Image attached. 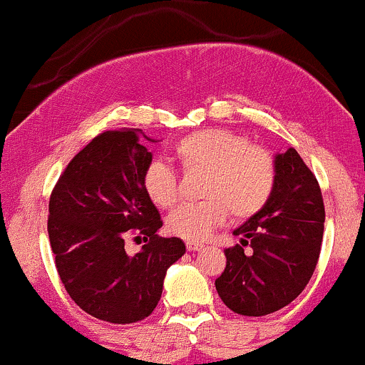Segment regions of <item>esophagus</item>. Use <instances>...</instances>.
<instances>
[{
	"label": "esophagus",
	"instance_id": "34e87169",
	"mask_svg": "<svg viewBox=\"0 0 365 365\" xmlns=\"http://www.w3.org/2000/svg\"><path fill=\"white\" fill-rule=\"evenodd\" d=\"M187 250H190V252H195V250H200L202 249V244H199V242H192V240H187Z\"/></svg>",
	"mask_w": 365,
	"mask_h": 365
}]
</instances>
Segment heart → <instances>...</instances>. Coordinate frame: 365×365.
Returning <instances> with one entry per match:
<instances>
[{
	"instance_id": "obj_1",
	"label": "heart",
	"mask_w": 365,
	"mask_h": 365,
	"mask_svg": "<svg viewBox=\"0 0 365 365\" xmlns=\"http://www.w3.org/2000/svg\"><path fill=\"white\" fill-rule=\"evenodd\" d=\"M175 158L185 173H204L199 202L182 204L166 220L168 230L187 240L199 242L232 215L249 220L269 202L276 187L274 158L252 145L242 133L226 128H202L175 144ZM145 195L156 207L177 204V173L168 165L154 161L142 177Z\"/></svg>"
}]
</instances>
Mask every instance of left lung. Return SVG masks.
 Returning a JSON list of instances; mask_svg holds the SVG:
<instances>
[{"label": "left lung", "instance_id": "obj_1", "mask_svg": "<svg viewBox=\"0 0 365 365\" xmlns=\"http://www.w3.org/2000/svg\"><path fill=\"white\" fill-rule=\"evenodd\" d=\"M276 187L261 212L233 230L240 244L225 250L217 295L240 316L259 317L288 305L307 287L324 233L319 183L290 148L274 156ZM249 245L251 252L243 247Z\"/></svg>", "mask_w": 365, "mask_h": 365}]
</instances>
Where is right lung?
<instances>
[{
  "label": "right lung",
  "instance_id": "right-lung-1",
  "mask_svg": "<svg viewBox=\"0 0 365 365\" xmlns=\"http://www.w3.org/2000/svg\"><path fill=\"white\" fill-rule=\"evenodd\" d=\"M139 128L99 133L68 163L49 199L48 233L58 274L72 300L92 317L130 324L161 299L168 267L185 254L177 237L163 238L156 206L142 177L153 154ZM142 236L137 255L124 250Z\"/></svg>",
  "mask_w": 365,
  "mask_h": 365
}]
</instances>
